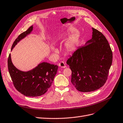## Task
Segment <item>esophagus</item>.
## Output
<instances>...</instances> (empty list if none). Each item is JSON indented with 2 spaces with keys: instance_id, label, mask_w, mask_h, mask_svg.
<instances>
[{
  "instance_id": "1",
  "label": "esophagus",
  "mask_w": 123,
  "mask_h": 123,
  "mask_svg": "<svg viewBox=\"0 0 123 123\" xmlns=\"http://www.w3.org/2000/svg\"><path fill=\"white\" fill-rule=\"evenodd\" d=\"M58 65L60 67H62V68H65L66 67L65 64V63L64 62H60L58 64Z\"/></svg>"
}]
</instances>
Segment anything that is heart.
Instances as JSON below:
<instances>
[{"instance_id": "b5f03b06", "label": "heart", "mask_w": 123, "mask_h": 123, "mask_svg": "<svg viewBox=\"0 0 123 123\" xmlns=\"http://www.w3.org/2000/svg\"><path fill=\"white\" fill-rule=\"evenodd\" d=\"M68 33H69V31H67ZM79 35V32L78 31H75L73 32L72 34L71 35V37H70V38L69 39V40L67 41V42L65 43V47L66 49L68 51H71L75 47L76 45V43H77V40L78 39V37ZM53 52L55 53H57L58 51L57 49L54 48H53Z\"/></svg>"}]
</instances>
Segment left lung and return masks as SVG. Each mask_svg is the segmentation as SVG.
<instances>
[{
    "label": "left lung",
    "instance_id": "1",
    "mask_svg": "<svg viewBox=\"0 0 123 123\" xmlns=\"http://www.w3.org/2000/svg\"><path fill=\"white\" fill-rule=\"evenodd\" d=\"M92 38L80 47L67 61L71 82L78 91L90 92L102 87L108 79L113 53L105 36L94 28Z\"/></svg>",
    "mask_w": 123,
    "mask_h": 123
}]
</instances>
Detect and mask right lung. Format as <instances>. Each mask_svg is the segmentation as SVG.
I'll return each mask as SVG.
<instances>
[{"label": "right lung", "mask_w": 123, "mask_h": 123, "mask_svg": "<svg viewBox=\"0 0 123 123\" xmlns=\"http://www.w3.org/2000/svg\"><path fill=\"white\" fill-rule=\"evenodd\" d=\"M33 29V26L31 25L20 34L13 42L11 50L18 42L30 34ZM7 63L8 71L14 86L20 93L30 97H39L47 92L54 80L58 68L57 65L42 62L31 70L22 71L13 65L10 54Z\"/></svg>", "instance_id": "1"}]
</instances>
